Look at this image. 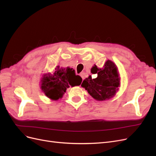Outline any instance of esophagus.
Returning <instances> with one entry per match:
<instances>
[{
	"label": "esophagus",
	"instance_id": "1",
	"mask_svg": "<svg viewBox=\"0 0 156 156\" xmlns=\"http://www.w3.org/2000/svg\"><path fill=\"white\" fill-rule=\"evenodd\" d=\"M80 76H81L83 79V80L84 79V72H81V73H80Z\"/></svg>",
	"mask_w": 156,
	"mask_h": 156
}]
</instances>
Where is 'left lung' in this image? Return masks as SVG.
Instances as JSON below:
<instances>
[{"instance_id":"8db88e82","label":"left lung","mask_w":156,"mask_h":156,"mask_svg":"<svg viewBox=\"0 0 156 156\" xmlns=\"http://www.w3.org/2000/svg\"><path fill=\"white\" fill-rule=\"evenodd\" d=\"M96 66V78L91 75L84 80L81 87L98 101H105L115 96L120 86V77L117 66L110 60H107L102 68ZM95 66L93 68H95Z\"/></svg>"}]
</instances>
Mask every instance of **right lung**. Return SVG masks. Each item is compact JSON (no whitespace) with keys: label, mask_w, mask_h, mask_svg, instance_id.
Instances as JSON below:
<instances>
[{"label":"right lung","mask_w":156,"mask_h":156,"mask_svg":"<svg viewBox=\"0 0 156 156\" xmlns=\"http://www.w3.org/2000/svg\"><path fill=\"white\" fill-rule=\"evenodd\" d=\"M81 82L82 78L75 75L73 68L57 66L53 70V73H44L42 75L40 88L51 100H58L62 98L69 86H79Z\"/></svg>","instance_id":"1"}]
</instances>
